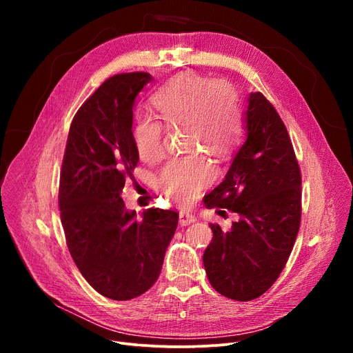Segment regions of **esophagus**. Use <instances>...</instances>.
Returning a JSON list of instances; mask_svg holds the SVG:
<instances>
[{
    "label": "esophagus",
    "mask_w": 353,
    "mask_h": 353,
    "mask_svg": "<svg viewBox=\"0 0 353 353\" xmlns=\"http://www.w3.org/2000/svg\"><path fill=\"white\" fill-rule=\"evenodd\" d=\"M179 221H180V225L188 226V225H190V223H194V221H196V216H194L193 213L188 212V210H180V213H179Z\"/></svg>",
    "instance_id": "obj_1"
}]
</instances>
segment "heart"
Returning <instances> with one entry per match:
<instances>
[{
  "label": "heart",
  "mask_w": 353,
  "mask_h": 353,
  "mask_svg": "<svg viewBox=\"0 0 353 353\" xmlns=\"http://www.w3.org/2000/svg\"><path fill=\"white\" fill-rule=\"evenodd\" d=\"M154 116H140L133 124V141L139 156L156 161L163 154V123L184 125V144L201 147L214 156L233 150L243 134V110L236 88L223 80L208 81L181 74L167 81L152 96ZM213 167L199 153L167 161L159 176L161 192L180 205H190L212 180Z\"/></svg>",
  "instance_id": "obj_1"
}]
</instances>
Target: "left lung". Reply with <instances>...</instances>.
<instances>
[{
	"label": "left lung",
	"mask_w": 353,
	"mask_h": 353,
	"mask_svg": "<svg viewBox=\"0 0 353 353\" xmlns=\"http://www.w3.org/2000/svg\"><path fill=\"white\" fill-rule=\"evenodd\" d=\"M246 141L219 186L205 197L226 217L229 230L210 223L212 243L203 254L210 285L229 299L262 296L286 266L302 214V177L285 123L262 92H250Z\"/></svg>",
	"instance_id": "obj_1"
}]
</instances>
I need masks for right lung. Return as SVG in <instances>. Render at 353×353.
I'll use <instances>...</instances> for the list:
<instances>
[{"mask_svg":"<svg viewBox=\"0 0 353 353\" xmlns=\"http://www.w3.org/2000/svg\"><path fill=\"white\" fill-rule=\"evenodd\" d=\"M148 72L105 80L74 116L60 173L59 206L67 248L84 279L113 301L150 289L161 272L179 213L150 208L137 219L120 197L139 163L133 107Z\"/></svg>","mask_w":353,"mask_h":353,"instance_id":"1","label":"right lung"}]
</instances>
